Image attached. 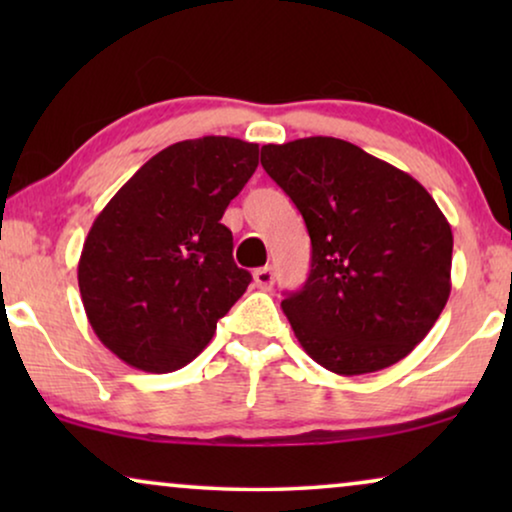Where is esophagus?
<instances>
[{
  "mask_svg": "<svg viewBox=\"0 0 512 512\" xmlns=\"http://www.w3.org/2000/svg\"><path fill=\"white\" fill-rule=\"evenodd\" d=\"M254 284L261 291H270L272 286H275V272H272L270 265H265V268H258L254 272Z\"/></svg>",
  "mask_w": 512,
  "mask_h": 512,
  "instance_id": "34e87169",
  "label": "esophagus"
}]
</instances>
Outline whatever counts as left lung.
Masks as SVG:
<instances>
[{"instance_id": "8db88e82", "label": "left lung", "mask_w": 512, "mask_h": 512, "mask_svg": "<svg viewBox=\"0 0 512 512\" xmlns=\"http://www.w3.org/2000/svg\"><path fill=\"white\" fill-rule=\"evenodd\" d=\"M263 170L303 214L305 286L282 310L307 354L338 375L405 359L450 298L452 228L408 172L335 137L265 144Z\"/></svg>"}]
</instances>
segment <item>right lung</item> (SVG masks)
Returning a JSON list of instances; mask_svg holds the SVG:
<instances>
[{"mask_svg":"<svg viewBox=\"0 0 512 512\" xmlns=\"http://www.w3.org/2000/svg\"><path fill=\"white\" fill-rule=\"evenodd\" d=\"M258 167V144L200 137L167 146L97 214L79 258L88 321L144 373L191 363L247 291L221 216Z\"/></svg>","mask_w":512,"mask_h":512,"instance_id":"obj_1","label":"right lung"}]
</instances>
